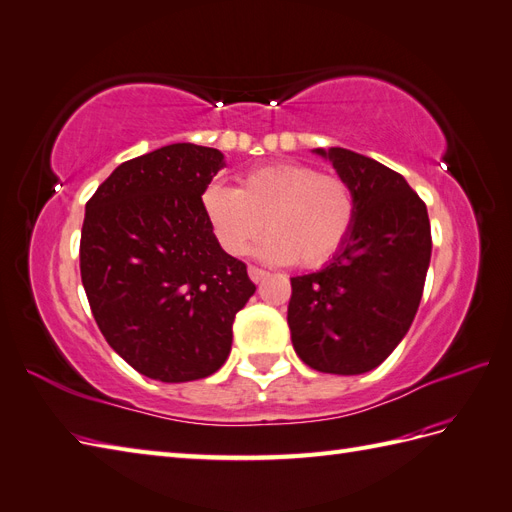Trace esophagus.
Returning <instances> with one entry per match:
<instances>
[{
    "mask_svg": "<svg viewBox=\"0 0 512 512\" xmlns=\"http://www.w3.org/2000/svg\"><path fill=\"white\" fill-rule=\"evenodd\" d=\"M247 273H250V280L254 282V284H258V282H262L267 278V271H262V269H258V267H247Z\"/></svg>",
    "mask_w": 512,
    "mask_h": 512,
    "instance_id": "esophagus-1",
    "label": "esophagus"
}]
</instances>
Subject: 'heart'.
Returning a JSON list of instances; mask_svg holds the SVG:
<instances>
[{
  "instance_id": "heart-1",
  "label": "heart",
  "mask_w": 512,
  "mask_h": 512,
  "mask_svg": "<svg viewBox=\"0 0 512 512\" xmlns=\"http://www.w3.org/2000/svg\"><path fill=\"white\" fill-rule=\"evenodd\" d=\"M204 213L217 241L245 256L267 228L260 256L278 265L299 260L321 267L347 243L355 224V196L340 176L308 163H275L243 176L241 187L211 183L202 193Z\"/></svg>"
}]
</instances>
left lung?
I'll return each instance as SVG.
<instances>
[{"instance_id":"8db88e82","label":"left lung","mask_w":512,"mask_h":512,"mask_svg":"<svg viewBox=\"0 0 512 512\" xmlns=\"http://www.w3.org/2000/svg\"><path fill=\"white\" fill-rule=\"evenodd\" d=\"M355 196V224L319 271L290 278L288 327L303 364L329 375L377 368L418 312L428 265L426 204L398 172L347 148H314Z\"/></svg>"}]
</instances>
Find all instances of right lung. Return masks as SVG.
Here are the masks:
<instances>
[{"label": "right lung", "instance_id": "add662e5", "mask_svg": "<svg viewBox=\"0 0 512 512\" xmlns=\"http://www.w3.org/2000/svg\"><path fill=\"white\" fill-rule=\"evenodd\" d=\"M224 165L217 148L170 144L120 163L86 204L79 269L94 321L148 379L222 368L234 316L256 290L204 213L202 193Z\"/></svg>", "mask_w": 512, "mask_h": 512}]
</instances>
